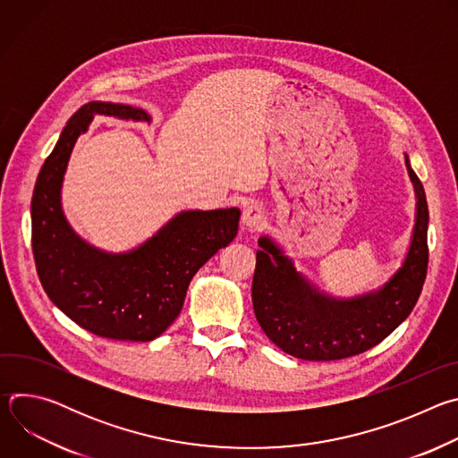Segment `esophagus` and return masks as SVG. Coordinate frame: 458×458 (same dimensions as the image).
<instances>
[{
	"instance_id": "34e87169",
	"label": "esophagus",
	"mask_w": 458,
	"mask_h": 458,
	"mask_svg": "<svg viewBox=\"0 0 458 458\" xmlns=\"http://www.w3.org/2000/svg\"><path fill=\"white\" fill-rule=\"evenodd\" d=\"M241 223H242V228H246L250 232H259V230L265 228L267 217H265V212L260 210L257 205H248L242 210Z\"/></svg>"
}]
</instances>
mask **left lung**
<instances>
[{"mask_svg": "<svg viewBox=\"0 0 458 458\" xmlns=\"http://www.w3.org/2000/svg\"><path fill=\"white\" fill-rule=\"evenodd\" d=\"M406 166L415 188L417 216L403 267L378 290L352 299L318 292L283 248L260 237L251 283L257 322L284 353L304 360H339L384 341L419 301L428 272V203L420 179Z\"/></svg>", "mask_w": 458, "mask_h": 458, "instance_id": "obj_1", "label": "left lung"}]
</instances>
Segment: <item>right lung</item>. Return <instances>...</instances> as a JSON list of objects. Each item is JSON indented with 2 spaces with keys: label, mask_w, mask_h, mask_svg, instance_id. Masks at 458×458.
I'll return each instance as SVG.
<instances>
[{
  "label": "right lung",
  "mask_w": 458,
  "mask_h": 458,
  "mask_svg": "<svg viewBox=\"0 0 458 458\" xmlns=\"http://www.w3.org/2000/svg\"><path fill=\"white\" fill-rule=\"evenodd\" d=\"M150 121L130 105L90 101L63 128L32 195V251L43 290L81 328L105 339L147 343L177 318L188 284L237 235L239 208L188 210L141 246L108 253L83 241L64 219L61 184L72 148L94 115Z\"/></svg>",
  "instance_id": "add662e5"
}]
</instances>
